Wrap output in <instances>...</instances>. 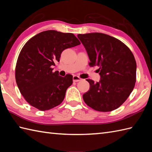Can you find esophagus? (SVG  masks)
Wrapping results in <instances>:
<instances>
[{
    "label": "esophagus",
    "instance_id": "34e87169",
    "mask_svg": "<svg viewBox=\"0 0 152 152\" xmlns=\"http://www.w3.org/2000/svg\"><path fill=\"white\" fill-rule=\"evenodd\" d=\"M73 80L74 82H79V81H80V80H81V79H80L79 76L73 75Z\"/></svg>",
    "mask_w": 152,
    "mask_h": 152
}]
</instances>
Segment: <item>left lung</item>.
<instances>
[{"label": "left lung", "instance_id": "obj_1", "mask_svg": "<svg viewBox=\"0 0 152 152\" xmlns=\"http://www.w3.org/2000/svg\"><path fill=\"white\" fill-rule=\"evenodd\" d=\"M91 67L99 66L101 79L90 83L83 95L87 105L100 112L116 109L126 102L136 82L137 64L131 50L119 39L103 33L78 34Z\"/></svg>", "mask_w": 152, "mask_h": 152}]
</instances>
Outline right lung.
I'll return each instance as SVG.
<instances>
[{"label": "right lung", "mask_w": 152, "mask_h": 152, "mask_svg": "<svg viewBox=\"0 0 152 152\" xmlns=\"http://www.w3.org/2000/svg\"><path fill=\"white\" fill-rule=\"evenodd\" d=\"M80 44L72 33L46 30L30 38L19 53L15 80L20 92L30 105L40 110L58 106L73 83V76L53 72L64 49Z\"/></svg>", "instance_id": "right-lung-1"}]
</instances>
